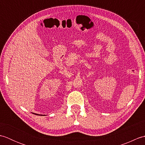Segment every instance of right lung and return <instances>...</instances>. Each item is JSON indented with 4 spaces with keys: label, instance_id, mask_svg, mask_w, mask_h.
Masks as SVG:
<instances>
[{
    "label": "right lung",
    "instance_id": "right-lung-1",
    "mask_svg": "<svg viewBox=\"0 0 145 145\" xmlns=\"http://www.w3.org/2000/svg\"><path fill=\"white\" fill-rule=\"evenodd\" d=\"M35 115H38V114H35Z\"/></svg>",
    "mask_w": 145,
    "mask_h": 145
}]
</instances>
